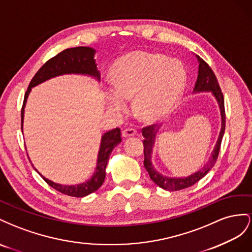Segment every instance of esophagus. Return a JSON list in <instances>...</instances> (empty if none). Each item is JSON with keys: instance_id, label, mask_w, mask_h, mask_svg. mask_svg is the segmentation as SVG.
Returning a JSON list of instances; mask_svg holds the SVG:
<instances>
[{"instance_id": "1", "label": "esophagus", "mask_w": 252, "mask_h": 252, "mask_svg": "<svg viewBox=\"0 0 252 252\" xmlns=\"http://www.w3.org/2000/svg\"><path fill=\"white\" fill-rule=\"evenodd\" d=\"M135 134H136V130H134V128H132V127L125 128V130L122 131V136H124L125 138L132 137V136H134Z\"/></svg>"}]
</instances>
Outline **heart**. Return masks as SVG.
<instances>
[{"instance_id":"obj_1","label":"heart","mask_w":252,"mask_h":252,"mask_svg":"<svg viewBox=\"0 0 252 252\" xmlns=\"http://www.w3.org/2000/svg\"><path fill=\"white\" fill-rule=\"evenodd\" d=\"M113 88L106 92L107 109L126 111V100L143 121L160 119L174 109L186 85L183 64L157 53L136 52L120 58L112 69Z\"/></svg>"}]
</instances>
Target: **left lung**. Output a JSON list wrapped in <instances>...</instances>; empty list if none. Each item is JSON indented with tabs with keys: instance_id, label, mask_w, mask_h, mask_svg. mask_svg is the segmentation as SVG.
Segmentation results:
<instances>
[{
	"instance_id": "8db88e82",
	"label": "left lung",
	"mask_w": 252,
	"mask_h": 252,
	"mask_svg": "<svg viewBox=\"0 0 252 252\" xmlns=\"http://www.w3.org/2000/svg\"><path fill=\"white\" fill-rule=\"evenodd\" d=\"M196 59L199 65H198L197 80L195 82V86H194L193 89V93L194 94H196V93H204V92L212 93V95L215 98V100H217L220 111V118H221L220 132L219 135L218 141L215 143V147L209 157V159H208V161L206 162L204 167H202L198 171L194 172V173L188 176L171 177V176L162 175L161 173H159V172L154 168L152 163V153H153V147L155 145V137H156L157 132L159 131L160 126H150L148 127L142 128V135L143 137H145V140H143V152H145V161H143V166H145L146 170L148 171L150 178L152 179L158 187H160L161 189L167 190V191H177V190L186 189L188 188V187H191L194 184H196L199 179H202L208 172L213 168L215 161H217L222 136H224V133H225L226 116H225L224 97H222V93L220 91L218 79L215 77L211 67L208 65L202 58H199L198 56H196Z\"/></svg>"
}]
</instances>
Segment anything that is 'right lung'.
Wrapping results in <instances>:
<instances>
[{
  "label": "right lung",
  "instance_id": "right-lung-1",
  "mask_svg": "<svg viewBox=\"0 0 252 252\" xmlns=\"http://www.w3.org/2000/svg\"><path fill=\"white\" fill-rule=\"evenodd\" d=\"M95 54L96 50L88 46L67 48L65 50H63L60 54L55 56L54 58L49 59L44 65L37 71V74H35L32 79L30 86H28L24 96V102L22 106V111H21V124H22L21 128H22V131L27 98L30 96L32 89L34 88V86L45 82L52 78L70 74L89 76L96 79L98 82L100 81V71L97 68ZM120 135V128L116 127L114 128V130L105 132L101 136V142H100L97 164L94 174H93L88 181H85L81 184L61 185L54 183L43 176L40 172L33 167V164L32 167L40 174V176L55 190L59 191L63 194H66V195L69 196L84 197L86 195H89V194L97 191L103 184L105 178V169L107 161H109L110 154L112 153L113 149L121 142Z\"/></svg>",
  "mask_w": 252,
  "mask_h": 252
}]
</instances>
